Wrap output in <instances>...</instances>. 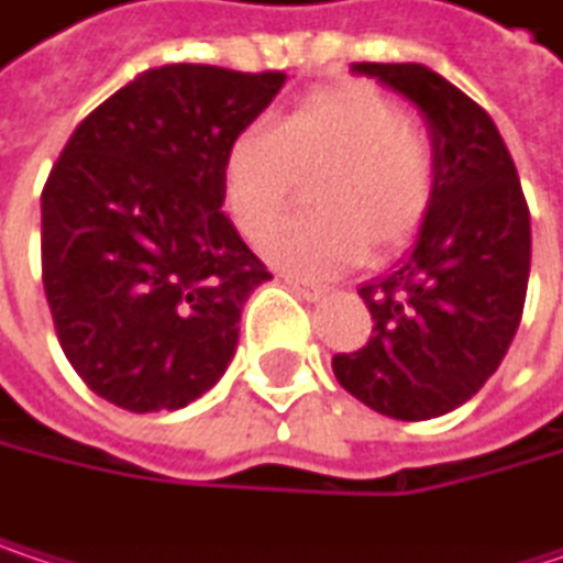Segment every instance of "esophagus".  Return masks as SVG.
Here are the masks:
<instances>
[{
  "mask_svg": "<svg viewBox=\"0 0 563 563\" xmlns=\"http://www.w3.org/2000/svg\"><path fill=\"white\" fill-rule=\"evenodd\" d=\"M282 282L291 288V291H298L301 298H308V301H318V298H324L331 288L328 285H318V282H305V278H295V275H282Z\"/></svg>",
  "mask_w": 563,
  "mask_h": 563,
  "instance_id": "34e87169",
  "label": "esophagus"
}]
</instances>
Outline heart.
Returning <instances> with one entry per match:
<instances>
[{"mask_svg":"<svg viewBox=\"0 0 563 563\" xmlns=\"http://www.w3.org/2000/svg\"><path fill=\"white\" fill-rule=\"evenodd\" d=\"M311 176L318 212L282 222L265 252L298 275H334L357 265L367 245L390 255L417 239L435 196V153L374 85L314 88L272 128L229 141L219 169L225 212L255 242Z\"/></svg>","mask_w":563,"mask_h":563,"instance_id":"1","label":"heart"}]
</instances>
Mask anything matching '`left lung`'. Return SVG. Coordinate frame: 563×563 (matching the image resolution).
Returning <instances> with one entry per match:
<instances>
[{
	"label": "left lung",
	"mask_w": 563,
	"mask_h": 563,
	"mask_svg": "<svg viewBox=\"0 0 563 563\" xmlns=\"http://www.w3.org/2000/svg\"><path fill=\"white\" fill-rule=\"evenodd\" d=\"M422 111L435 153V196L397 272L361 285L374 331L334 354L338 384L394 420H432L498 371L528 291L531 216L495 121L426 65L357 62Z\"/></svg>",
	"instance_id": "1"
}]
</instances>
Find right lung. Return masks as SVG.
<instances>
[{
  "label": "right lung",
  "mask_w": 563,
  "mask_h": 563,
  "mask_svg": "<svg viewBox=\"0 0 563 563\" xmlns=\"http://www.w3.org/2000/svg\"><path fill=\"white\" fill-rule=\"evenodd\" d=\"M282 71L163 65L95 108L42 189V282L78 377L131 413L179 410L229 367L268 282L222 206V153Z\"/></svg>",
  "instance_id": "1"
}]
</instances>
